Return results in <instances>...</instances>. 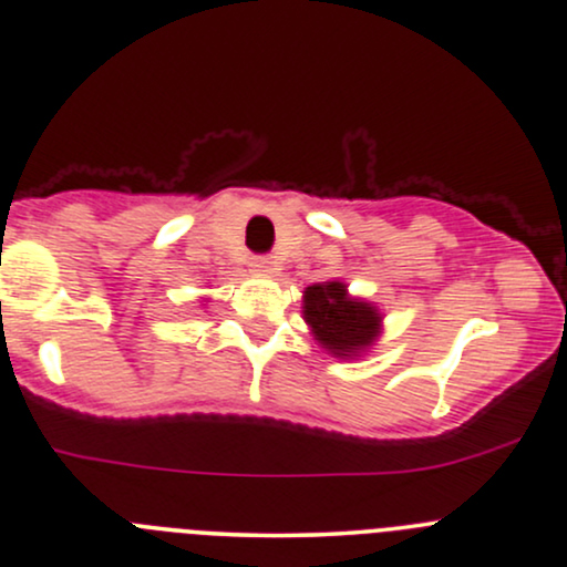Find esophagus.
<instances>
[{
    "instance_id": "esophagus-1",
    "label": "esophagus",
    "mask_w": 567,
    "mask_h": 567,
    "mask_svg": "<svg viewBox=\"0 0 567 567\" xmlns=\"http://www.w3.org/2000/svg\"><path fill=\"white\" fill-rule=\"evenodd\" d=\"M249 265H251V272H257V276H272V272L278 270V265L272 262V257H254Z\"/></svg>"
}]
</instances>
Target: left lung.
Masks as SVG:
<instances>
[{
	"label": "left lung",
	"instance_id": "1",
	"mask_svg": "<svg viewBox=\"0 0 567 567\" xmlns=\"http://www.w3.org/2000/svg\"><path fill=\"white\" fill-rule=\"evenodd\" d=\"M302 318L313 340L334 359H359L383 334L378 305L353 297L342 281L308 286L302 291Z\"/></svg>",
	"mask_w": 567,
	"mask_h": 567
}]
</instances>
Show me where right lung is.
I'll list each match as a JSON object with an SVG mask.
<instances>
[{
	"mask_svg": "<svg viewBox=\"0 0 567 567\" xmlns=\"http://www.w3.org/2000/svg\"><path fill=\"white\" fill-rule=\"evenodd\" d=\"M203 300H206V297H203Z\"/></svg>",
	"mask_w": 567,
	"mask_h": 567,
	"instance_id": "right-lung-1",
	"label": "right lung"
}]
</instances>
